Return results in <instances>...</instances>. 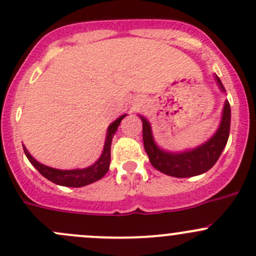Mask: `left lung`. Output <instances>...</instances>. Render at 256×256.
Instances as JSON below:
<instances>
[{
	"mask_svg": "<svg viewBox=\"0 0 256 256\" xmlns=\"http://www.w3.org/2000/svg\"><path fill=\"white\" fill-rule=\"evenodd\" d=\"M214 79L219 90L226 92V89L216 74H214ZM138 118L142 121L144 146L151 164L157 171L167 176L178 178L200 176L209 171L220 157L228 142L230 131V105L226 99L222 110L220 122L216 132L203 144L193 148H184L182 151H171L160 146L154 140L150 121L140 114Z\"/></svg>",
	"mask_w": 256,
	"mask_h": 256,
	"instance_id": "8db88e82",
	"label": "left lung"
}]
</instances>
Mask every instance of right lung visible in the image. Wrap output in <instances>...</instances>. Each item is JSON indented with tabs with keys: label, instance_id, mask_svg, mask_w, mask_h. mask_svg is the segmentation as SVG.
I'll return each instance as SVG.
<instances>
[{
	"label": "right lung",
	"instance_id": "right-lung-1",
	"mask_svg": "<svg viewBox=\"0 0 256 256\" xmlns=\"http://www.w3.org/2000/svg\"><path fill=\"white\" fill-rule=\"evenodd\" d=\"M128 114H124L120 118H116L109 125L106 131V138H105L104 148H102V154L99 158L90 166L85 167V168H74V170H58L53 168V167L46 166V164H40L37 160L33 158L32 154L28 152L23 144V150L27 156L28 161L33 164L34 168L46 177L50 182L56 183V184L64 186V187H84V186L92 184V183L96 182V180H102V177L106 174L110 167V150H112V141L114 135H115L116 130H118V125H120L121 120H122Z\"/></svg>",
	"mask_w": 256,
	"mask_h": 256
}]
</instances>
